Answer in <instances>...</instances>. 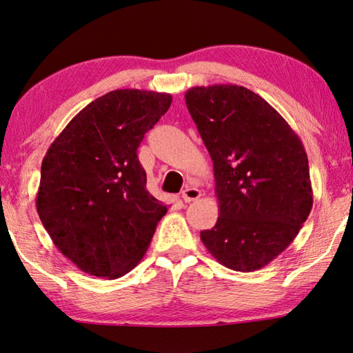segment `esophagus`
<instances>
[{
    "label": "esophagus",
    "instance_id": "esophagus-1",
    "mask_svg": "<svg viewBox=\"0 0 353 353\" xmlns=\"http://www.w3.org/2000/svg\"><path fill=\"white\" fill-rule=\"evenodd\" d=\"M181 196H183V200L186 201V203H190V201H195V200H199L200 196H201V192L196 188H194V186H188L186 189L183 190L181 192Z\"/></svg>",
    "mask_w": 353,
    "mask_h": 353
}]
</instances>
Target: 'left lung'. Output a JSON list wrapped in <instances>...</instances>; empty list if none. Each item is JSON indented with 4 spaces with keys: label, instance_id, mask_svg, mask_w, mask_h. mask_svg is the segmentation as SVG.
<instances>
[{
    "label": "left lung",
    "instance_id": "obj_1",
    "mask_svg": "<svg viewBox=\"0 0 353 353\" xmlns=\"http://www.w3.org/2000/svg\"><path fill=\"white\" fill-rule=\"evenodd\" d=\"M184 97L212 158L220 206L201 242L226 268L256 271L293 242L312 211L305 148L287 121L245 86H194Z\"/></svg>",
    "mask_w": 353,
    "mask_h": 353
}]
</instances>
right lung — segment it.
Returning a JSON list of instances; mask_svg holds the SVG:
<instances>
[{"instance_id": "obj_1", "label": "right lung", "mask_w": 353, "mask_h": 353, "mask_svg": "<svg viewBox=\"0 0 353 353\" xmlns=\"http://www.w3.org/2000/svg\"><path fill=\"white\" fill-rule=\"evenodd\" d=\"M170 103L167 92L110 91L48 148L37 212L59 251L85 273L117 279L132 271L165 215L145 189L138 147Z\"/></svg>"}]
</instances>
